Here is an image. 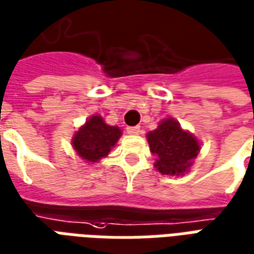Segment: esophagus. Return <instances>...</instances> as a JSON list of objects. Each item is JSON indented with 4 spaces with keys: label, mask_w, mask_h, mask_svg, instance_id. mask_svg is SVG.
<instances>
[{
    "label": "esophagus",
    "mask_w": 254,
    "mask_h": 254,
    "mask_svg": "<svg viewBox=\"0 0 254 254\" xmlns=\"http://www.w3.org/2000/svg\"><path fill=\"white\" fill-rule=\"evenodd\" d=\"M127 130L129 134H138L140 133V127H127Z\"/></svg>",
    "instance_id": "34e87169"
}]
</instances>
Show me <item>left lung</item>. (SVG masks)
I'll use <instances>...</instances> for the list:
<instances>
[{
	"instance_id": "1",
	"label": "left lung",
	"mask_w": 254,
	"mask_h": 254,
	"mask_svg": "<svg viewBox=\"0 0 254 254\" xmlns=\"http://www.w3.org/2000/svg\"><path fill=\"white\" fill-rule=\"evenodd\" d=\"M147 138L151 152L156 156L155 166L165 176L184 174L200 151L196 138L182 130L180 124L171 118L160 122Z\"/></svg>"
}]
</instances>
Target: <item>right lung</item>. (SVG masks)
I'll return each instance as SVG.
<instances>
[{
    "mask_svg": "<svg viewBox=\"0 0 254 254\" xmlns=\"http://www.w3.org/2000/svg\"><path fill=\"white\" fill-rule=\"evenodd\" d=\"M120 136V127H110L105 124L102 117L94 116L74 134L73 148L80 158L94 163L109 155Z\"/></svg>",
    "mask_w": 254,
    "mask_h": 254,
    "instance_id": "add662e5",
    "label": "right lung"
}]
</instances>
